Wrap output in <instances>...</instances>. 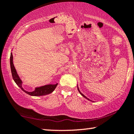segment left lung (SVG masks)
<instances>
[{"label":"left lung","instance_id":"left-lung-1","mask_svg":"<svg viewBox=\"0 0 134 134\" xmlns=\"http://www.w3.org/2000/svg\"><path fill=\"white\" fill-rule=\"evenodd\" d=\"M78 90H79V92H80V94H81V95H82V96H83L84 97V98H87V97H86V96H84V95H83V94H82V93H80V91H79V88H78ZM88 100H90V99H88Z\"/></svg>","mask_w":134,"mask_h":134}]
</instances>
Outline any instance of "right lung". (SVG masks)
I'll return each instance as SVG.
<instances>
[{"label":"right lung","instance_id":"1","mask_svg":"<svg viewBox=\"0 0 134 134\" xmlns=\"http://www.w3.org/2000/svg\"><path fill=\"white\" fill-rule=\"evenodd\" d=\"M10 67H11V71H12V77L14 81L16 82V83L17 84L18 86H19L21 88L23 91H24L25 93H26L27 94L31 96H44V95L49 94L52 92L55 88L57 86V83L55 84V85H47L43 86V87H40L38 88H36L35 90L32 92H29V91H26L24 90L22 87V81L20 79L19 76L17 74L15 68L14 66L13 62V55L11 54L10 55Z\"/></svg>","mask_w":134,"mask_h":134}]
</instances>
